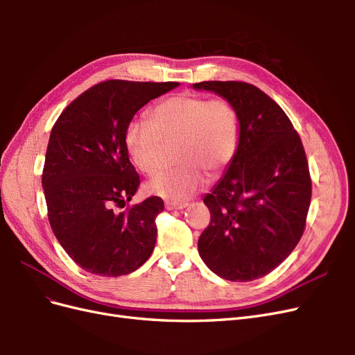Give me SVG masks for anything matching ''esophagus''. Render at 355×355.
Wrapping results in <instances>:
<instances>
[{
  "instance_id": "esophagus-1",
  "label": "esophagus",
  "mask_w": 355,
  "mask_h": 355,
  "mask_svg": "<svg viewBox=\"0 0 355 355\" xmlns=\"http://www.w3.org/2000/svg\"><path fill=\"white\" fill-rule=\"evenodd\" d=\"M188 207V202H166L167 210H182Z\"/></svg>"
}]
</instances>
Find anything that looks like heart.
<instances>
[{
  "mask_svg": "<svg viewBox=\"0 0 355 355\" xmlns=\"http://www.w3.org/2000/svg\"><path fill=\"white\" fill-rule=\"evenodd\" d=\"M239 115L225 99L178 94L155 105L151 123L135 120L125 128L124 142L133 164L145 175L161 166L164 145H176L179 166L161 171L146 189L171 201L192 197L211 178L222 175L237 153Z\"/></svg>",
  "mask_w": 355,
  "mask_h": 355,
  "instance_id": "obj_1",
  "label": "heart"
}]
</instances>
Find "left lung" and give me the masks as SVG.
I'll return each instance as SVG.
<instances>
[{
	"label": "left lung",
	"instance_id": "obj_1",
	"mask_svg": "<svg viewBox=\"0 0 355 355\" xmlns=\"http://www.w3.org/2000/svg\"><path fill=\"white\" fill-rule=\"evenodd\" d=\"M197 90L227 99L239 115V148L204 204L210 223L198 253L230 282L270 274L302 237L311 204L305 149L286 112L270 96L241 81H202Z\"/></svg>",
	"mask_w": 355,
	"mask_h": 355
}]
</instances>
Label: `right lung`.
<instances>
[{"mask_svg": "<svg viewBox=\"0 0 355 355\" xmlns=\"http://www.w3.org/2000/svg\"><path fill=\"white\" fill-rule=\"evenodd\" d=\"M178 85L99 83L72 101L51 128L42 170L49 222L63 250L90 274H130L154 250L163 200L149 197L116 210L141 185L124 135L142 106Z\"/></svg>", "mask_w": 355, "mask_h": 355, "instance_id": "1", "label": "right lung"}]
</instances>
